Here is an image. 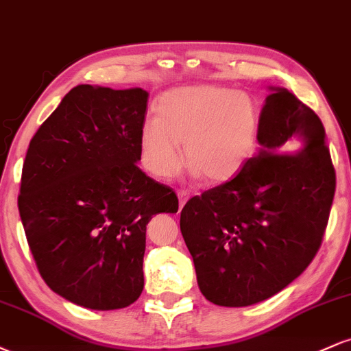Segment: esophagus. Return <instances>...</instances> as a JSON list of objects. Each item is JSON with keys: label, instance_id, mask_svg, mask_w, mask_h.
<instances>
[{"label": "esophagus", "instance_id": "esophagus-1", "mask_svg": "<svg viewBox=\"0 0 351 351\" xmlns=\"http://www.w3.org/2000/svg\"><path fill=\"white\" fill-rule=\"evenodd\" d=\"M178 198H180V209L186 204V201L189 199V193L186 191V189H180L178 191Z\"/></svg>", "mask_w": 351, "mask_h": 351}]
</instances>
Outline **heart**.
<instances>
[{"instance_id":"b5f03b06","label":"heart","mask_w":351,"mask_h":351,"mask_svg":"<svg viewBox=\"0 0 351 351\" xmlns=\"http://www.w3.org/2000/svg\"><path fill=\"white\" fill-rule=\"evenodd\" d=\"M261 134L257 104L236 88L188 86L168 90L158 115L140 127L142 162L153 176L170 180L181 170L183 156L195 175L223 184L244 171L256 155Z\"/></svg>"}]
</instances>
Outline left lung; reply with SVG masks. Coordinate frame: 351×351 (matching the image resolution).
Masks as SVG:
<instances>
[{
  "label": "left lung",
  "instance_id": "left-lung-1",
  "mask_svg": "<svg viewBox=\"0 0 351 351\" xmlns=\"http://www.w3.org/2000/svg\"><path fill=\"white\" fill-rule=\"evenodd\" d=\"M271 92L257 155L181 209L199 291L221 307L257 304L295 280L320 249L335 195L322 120L287 88Z\"/></svg>",
  "mask_w": 351,
  "mask_h": 351
}]
</instances>
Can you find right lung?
I'll return each mask as SVG.
<instances>
[{"label": "right lung", "mask_w": 351, "mask_h": 351, "mask_svg": "<svg viewBox=\"0 0 351 351\" xmlns=\"http://www.w3.org/2000/svg\"><path fill=\"white\" fill-rule=\"evenodd\" d=\"M143 88L87 84L60 100L27 148L18 208L51 291L92 310L128 307L143 291L147 224L178 198L138 168Z\"/></svg>", "instance_id": "1"}]
</instances>
